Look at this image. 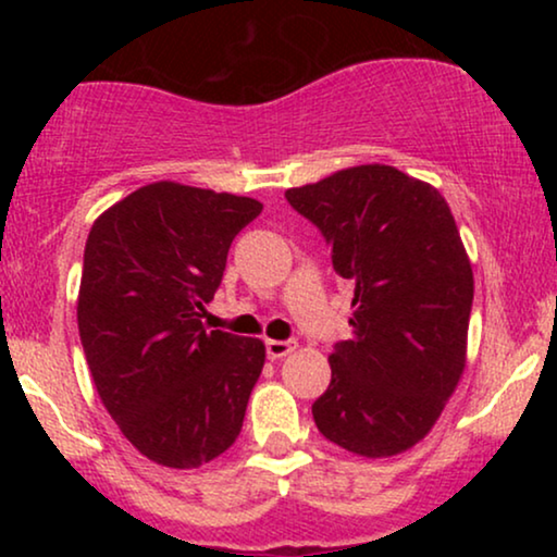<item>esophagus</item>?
<instances>
[{
	"mask_svg": "<svg viewBox=\"0 0 557 557\" xmlns=\"http://www.w3.org/2000/svg\"><path fill=\"white\" fill-rule=\"evenodd\" d=\"M267 356H270L272 361L283 359V356L290 354V350H296V343L293 341H267Z\"/></svg>",
	"mask_w": 557,
	"mask_h": 557,
	"instance_id": "obj_1",
	"label": "esophagus"
}]
</instances>
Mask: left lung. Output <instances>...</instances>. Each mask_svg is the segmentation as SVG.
Returning <instances> with one entry per match:
<instances>
[{"mask_svg": "<svg viewBox=\"0 0 557 557\" xmlns=\"http://www.w3.org/2000/svg\"><path fill=\"white\" fill-rule=\"evenodd\" d=\"M319 227L332 267L354 283L350 341L311 406L330 443L385 458L424 440L466 367L474 274L437 188L387 164H361L285 190Z\"/></svg>", "mask_w": 557, "mask_h": 557, "instance_id": "left-lung-1", "label": "left lung"}]
</instances>
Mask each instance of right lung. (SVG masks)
Returning a JSON list of instances; mask_svg holds the SVG:
<instances>
[{
    "mask_svg": "<svg viewBox=\"0 0 557 557\" xmlns=\"http://www.w3.org/2000/svg\"><path fill=\"white\" fill-rule=\"evenodd\" d=\"M257 198L181 183L133 190L94 222L78 332L96 393L149 461L196 469L240 434L264 343L203 327Z\"/></svg>",
    "mask_w": 557,
    "mask_h": 557,
    "instance_id": "right-lung-1",
    "label": "right lung"
}]
</instances>
